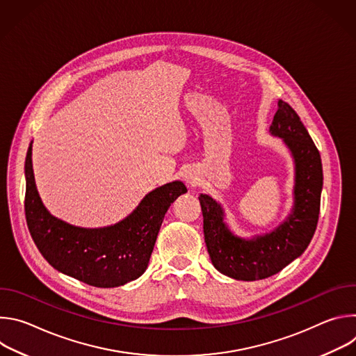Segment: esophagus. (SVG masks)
Returning a JSON list of instances; mask_svg holds the SVG:
<instances>
[{
  "mask_svg": "<svg viewBox=\"0 0 356 356\" xmlns=\"http://www.w3.org/2000/svg\"><path fill=\"white\" fill-rule=\"evenodd\" d=\"M184 181H186V184H187L188 187H195L197 183H198V176H197V173L193 172V170L186 172V175H184Z\"/></svg>",
  "mask_w": 356,
  "mask_h": 356,
  "instance_id": "34e87169",
  "label": "esophagus"
}]
</instances>
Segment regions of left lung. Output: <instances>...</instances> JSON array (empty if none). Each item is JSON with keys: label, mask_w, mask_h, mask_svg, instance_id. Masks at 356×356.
I'll return each mask as SVG.
<instances>
[{"label": "left lung", "mask_w": 356, "mask_h": 356, "mask_svg": "<svg viewBox=\"0 0 356 356\" xmlns=\"http://www.w3.org/2000/svg\"><path fill=\"white\" fill-rule=\"evenodd\" d=\"M269 128L280 138L294 162L293 209L273 231L252 238L235 235L225 222V211L209 194H200L202 228L214 268L235 280L270 277L307 249L318 222L323 190V165L306 127L296 111L279 99Z\"/></svg>", "instance_id": "1"}]
</instances>
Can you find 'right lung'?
Instances as JSON below:
<instances>
[{"label":"right lung","instance_id":"obj_1","mask_svg":"<svg viewBox=\"0 0 356 356\" xmlns=\"http://www.w3.org/2000/svg\"><path fill=\"white\" fill-rule=\"evenodd\" d=\"M25 216L42 257L56 270L94 287H118L143 275L165 214L187 193L176 180L147 193L122 221L81 228L50 214L39 197L32 169V142L25 161Z\"/></svg>","mask_w":356,"mask_h":356}]
</instances>
